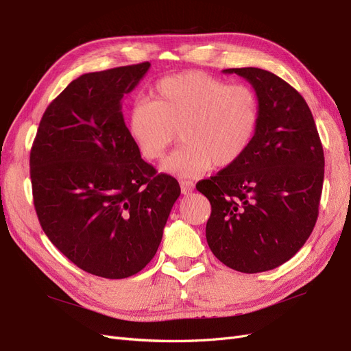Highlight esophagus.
Segmentation results:
<instances>
[{
  "label": "esophagus",
  "mask_w": 351,
  "mask_h": 351,
  "mask_svg": "<svg viewBox=\"0 0 351 351\" xmlns=\"http://www.w3.org/2000/svg\"><path fill=\"white\" fill-rule=\"evenodd\" d=\"M180 189H182V194L188 195L195 189V184L192 180H180Z\"/></svg>",
  "instance_id": "1"
}]
</instances>
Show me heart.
Instances as JSON below:
<instances>
[{"label":"heart","instance_id":"obj_1","mask_svg":"<svg viewBox=\"0 0 351 351\" xmlns=\"http://www.w3.org/2000/svg\"><path fill=\"white\" fill-rule=\"evenodd\" d=\"M258 123L259 97L252 87L202 71L160 78L152 100H135L127 114L130 138L149 160L160 159L179 130L184 143L160 169L180 178L236 163L250 149Z\"/></svg>","mask_w":351,"mask_h":351}]
</instances>
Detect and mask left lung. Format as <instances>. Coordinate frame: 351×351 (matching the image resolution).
Here are the masks:
<instances>
[{
	"instance_id": "1",
	"label": "left lung",
	"mask_w": 351,
	"mask_h": 351,
	"mask_svg": "<svg viewBox=\"0 0 351 351\" xmlns=\"http://www.w3.org/2000/svg\"><path fill=\"white\" fill-rule=\"evenodd\" d=\"M223 73L252 84L259 123L239 160L197 184L211 204L206 237L224 265L263 273L296 255L315 228L324 150L312 112L296 88L254 66Z\"/></svg>"
}]
</instances>
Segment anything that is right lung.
Wrapping results in <instances>:
<instances>
[{"instance_id": "1", "label": "right lung", "mask_w": 351, "mask_h": 351, "mask_svg": "<svg viewBox=\"0 0 351 351\" xmlns=\"http://www.w3.org/2000/svg\"><path fill=\"white\" fill-rule=\"evenodd\" d=\"M150 62L83 74L51 101L30 150L33 202L49 241L87 273L137 274L157 252L178 180L141 159L122 115Z\"/></svg>"}]
</instances>
